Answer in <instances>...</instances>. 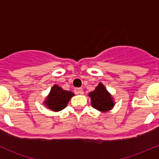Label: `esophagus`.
<instances>
[{
  "instance_id": "obj_1",
  "label": "esophagus",
  "mask_w": 159,
  "mask_h": 159,
  "mask_svg": "<svg viewBox=\"0 0 159 159\" xmlns=\"http://www.w3.org/2000/svg\"><path fill=\"white\" fill-rule=\"evenodd\" d=\"M77 93L79 94H84V91H83L82 89H77Z\"/></svg>"
}]
</instances>
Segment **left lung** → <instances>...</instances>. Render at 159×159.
<instances>
[{"mask_svg": "<svg viewBox=\"0 0 159 159\" xmlns=\"http://www.w3.org/2000/svg\"><path fill=\"white\" fill-rule=\"evenodd\" d=\"M91 106L101 112L108 111L115 106L114 98L102 83H99L95 89L89 93Z\"/></svg>", "mask_w": 159, "mask_h": 159, "instance_id": "8db88e82", "label": "left lung"}]
</instances>
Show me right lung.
Listing matches in <instances>:
<instances>
[{
	"label": "right lung",
	"instance_id": "1",
	"mask_svg": "<svg viewBox=\"0 0 159 159\" xmlns=\"http://www.w3.org/2000/svg\"><path fill=\"white\" fill-rule=\"evenodd\" d=\"M73 96L72 91L64 90L57 84H54L43 104L52 111H60L65 108Z\"/></svg>",
	"mask_w": 159,
	"mask_h": 159
}]
</instances>
